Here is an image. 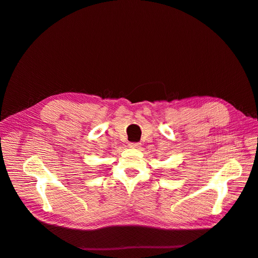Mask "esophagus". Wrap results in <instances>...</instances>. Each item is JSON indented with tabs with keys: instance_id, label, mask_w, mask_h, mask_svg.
Segmentation results:
<instances>
[{
	"instance_id": "obj_1",
	"label": "esophagus",
	"mask_w": 258,
	"mask_h": 258,
	"mask_svg": "<svg viewBox=\"0 0 258 258\" xmlns=\"http://www.w3.org/2000/svg\"><path fill=\"white\" fill-rule=\"evenodd\" d=\"M140 145H141V144L138 143V142H130L129 143V147L130 148H139Z\"/></svg>"
}]
</instances>
